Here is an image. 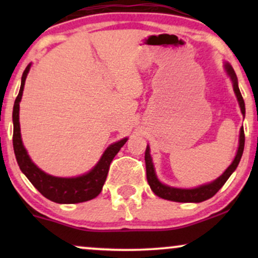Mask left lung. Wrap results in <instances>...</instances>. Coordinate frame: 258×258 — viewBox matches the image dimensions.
Wrapping results in <instances>:
<instances>
[{"instance_id":"1","label":"left lung","mask_w":258,"mask_h":258,"mask_svg":"<svg viewBox=\"0 0 258 258\" xmlns=\"http://www.w3.org/2000/svg\"><path fill=\"white\" fill-rule=\"evenodd\" d=\"M224 68H226V72L228 75H229V78L232 79L234 92H235V96L236 98H238L242 115H245V103H244V99H242L240 90H239L238 79H236L234 69L232 68V65L228 63L224 64ZM244 146H245V135H244V128L241 127L240 137H239L238 152H236V155L233 160L232 165H230V166L228 167L217 179H215L214 182L209 183V184L200 185L198 186V188H193V189L173 188V186L162 184L155 174V168H154L152 156H150V148L148 146L146 149V156H144V160H146L148 183H149L150 188H152L154 194H156L158 197L162 198V199L177 201V203H201V201H205L207 199H210V198L214 197V195L220 190L222 186L224 185V183L227 182V179L230 177V174H232L234 171H235V168L238 167L239 162H240V159L242 156V152H244Z\"/></svg>"}]
</instances>
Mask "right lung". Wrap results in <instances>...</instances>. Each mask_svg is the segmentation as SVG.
<instances>
[{"label": "right lung", "instance_id": "obj_1", "mask_svg": "<svg viewBox=\"0 0 258 258\" xmlns=\"http://www.w3.org/2000/svg\"><path fill=\"white\" fill-rule=\"evenodd\" d=\"M30 67L31 64H29L23 73L22 85H20L19 93H18L13 106V148L18 165H19L22 172L32 183V185L48 200L58 204H78L94 199L102 191L112 159L119 153L121 147L126 143L127 138L121 139L106 148L98 164L88 173L79 177H73V178H61V177H54L44 173L29 158L28 153L23 146L22 135H20L19 103L22 100L25 79L28 76Z\"/></svg>", "mask_w": 258, "mask_h": 258}]
</instances>
